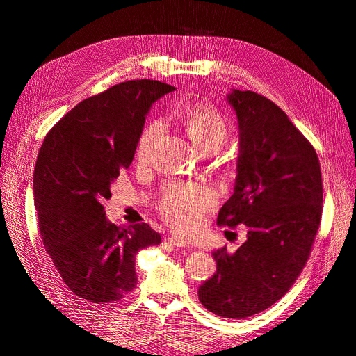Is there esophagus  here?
Listing matches in <instances>:
<instances>
[{
	"label": "esophagus",
	"mask_w": 356,
	"mask_h": 356,
	"mask_svg": "<svg viewBox=\"0 0 356 356\" xmlns=\"http://www.w3.org/2000/svg\"><path fill=\"white\" fill-rule=\"evenodd\" d=\"M169 242L174 245V246H179V248H186V250H190V243L187 241H184V239L178 238V236H170Z\"/></svg>",
	"instance_id": "1"
}]
</instances>
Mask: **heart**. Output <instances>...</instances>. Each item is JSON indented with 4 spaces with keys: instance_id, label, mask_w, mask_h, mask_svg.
Instances as JSON below:
<instances>
[{
    "instance_id": "1",
    "label": "heart",
    "mask_w": 356,
    "mask_h": 356,
    "mask_svg": "<svg viewBox=\"0 0 356 356\" xmlns=\"http://www.w3.org/2000/svg\"><path fill=\"white\" fill-rule=\"evenodd\" d=\"M181 122L188 135L207 152L218 149L229 135V123L220 110L208 104H196L182 111ZM161 134V123H148L139 135L135 156L138 161H148ZM217 200L215 190L202 182H174L160 202V213L181 233H193L199 229L203 215Z\"/></svg>"
}]
</instances>
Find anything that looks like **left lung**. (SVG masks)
Listing matches in <instances>:
<instances>
[{
  "instance_id": "8db88e82",
  "label": "left lung",
  "mask_w": 356,
  "mask_h": 356,
  "mask_svg": "<svg viewBox=\"0 0 356 356\" xmlns=\"http://www.w3.org/2000/svg\"><path fill=\"white\" fill-rule=\"evenodd\" d=\"M241 154L233 196L217 224H245L246 242L234 254L215 251L217 273L199 288L212 314L243 319L273 306L294 285L309 260L322 217L318 154L288 115L266 96L233 90Z\"/></svg>"
}]
</instances>
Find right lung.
Returning a JSON list of instances; mask_svg holds the SVG:
<instances>
[{"instance_id": "right-lung-1", "label": "right lung", "mask_w": 356, "mask_h": 356, "mask_svg": "<svg viewBox=\"0 0 356 356\" xmlns=\"http://www.w3.org/2000/svg\"><path fill=\"white\" fill-rule=\"evenodd\" d=\"M174 90L147 79L111 86L63 115L38 152L34 202L42 245L62 281L90 303L123 300L138 282L136 254L161 242L147 222H108L102 203L132 163L149 106Z\"/></svg>"}]
</instances>
